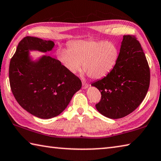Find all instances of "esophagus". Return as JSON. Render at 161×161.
<instances>
[{
    "mask_svg": "<svg viewBox=\"0 0 161 161\" xmlns=\"http://www.w3.org/2000/svg\"><path fill=\"white\" fill-rule=\"evenodd\" d=\"M89 87V84H86V82H84V81H82V89H86Z\"/></svg>",
    "mask_w": 161,
    "mask_h": 161,
    "instance_id": "obj_1",
    "label": "esophagus"
}]
</instances>
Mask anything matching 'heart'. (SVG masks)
<instances>
[{"instance_id": "obj_1", "label": "heart", "mask_w": 161, "mask_h": 161, "mask_svg": "<svg viewBox=\"0 0 161 161\" xmlns=\"http://www.w3.org/2000/svg\"><path fill=\"white\" fill-rule=\"evenodd\" d=\"M119 49L115 43L106 41L76 40L68 43V49L57 51L58 60L72 73L81 66L89 77L98 80L108 75L115 67Z\"/></svg>"}]
</instances>
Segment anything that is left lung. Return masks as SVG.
<instances>
[{"instance_id": "1", "label": "left lung", "mask_w": 161, "mask_h": 161, "mask_svg": "<svg viewBox=\"0 0 161 161\" xmlns=\"http://www.w3.org/2000/svg\"><path fill=\"white\" fill-rule=\"evenodd\" d=\"M149 84L150 69L141 44L135 36L125 35L115 67L92 84L101 93L96 109L110 119L127 116L142 103Z\"/></svg>"}]
</instances>
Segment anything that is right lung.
I'll return each instance as SVG.
<instances>
[{
  "instance_id": "1",
  "label": "right lung",
  "mask_w": 161,
  "mask_h": 161,
  "mask_svg": "<svg viewBox=\"0 0 161 161\" xmlns=\"http://www.w3.org/2000/svg\"><path fill=\"white\" fill-rule=\"evenodd\" d=\"M54 46L50 40L26 36L10 63V84L16 101L28 113L42 119L60 115L81 87L79 77L58 60L44 55L33 60L30 56V51L46 53Z\"/></svg>"
}]
</instances>
